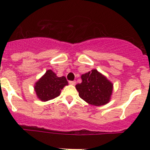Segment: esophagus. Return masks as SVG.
Masks as SVG:
<instances>
[{
  "label": "esophagus",
  "instance_id": "esophagus-1",
  "mask_svg": "<svg viewBox=\"0 0 150 150\" xmlns=\"http://www.w3.org/2000/svg\"><path fill=\"white\" fill-rule=\"evenodd\" d=\"M69 84H70V85H75V84H76V82H75V81H70Z\"/></svg>",
  "mask_w": 150,
  "mask_h": 150
}]
</instances>
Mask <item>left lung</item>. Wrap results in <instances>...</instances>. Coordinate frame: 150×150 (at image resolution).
Segmentation results:
<instances>
[{
	"instance_id": "1",
	"label": "left lung",
	"mask_w": 150,
	"mask_h": 150,
	"mask_svg": "<svg viewBox=\"0 0 150 150\" xmlns=\"http://www.w3.org/2000/svg\"><path fill=\"white\" fill-rule=\"evenodd\" d=\"M82 82L75 86L79 96L86 102L94 106L108 104L113 93V85L97 70L81 75Z\"/></svg>"
}]
</instances>
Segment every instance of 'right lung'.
I'll use <instances>...</instances> for the list:
<instances>
[{
    "instance_id": "1",
    "label": "right lung",
    "mask_w": 150,
    "mask_h": 150,
    "mask_svg": "<svg viewBox=\"0 0 150 150\" xmlns=\"http://www.w3.org/2000/svg\"><path fill=\"white\" fill-rule=\"evenodd\" d=\"M68 82L65 77H58L51 70H48L34 85L37 97L42 101H47L56 98Z\"/></svg>"
}]
</instances>
